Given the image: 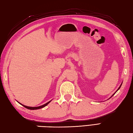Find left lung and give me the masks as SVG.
Listing matches in <instances>:
<instances>
[{
  "mask_svg": "<svg viewBox=\"0 0 133 133\" xmlns=\"http://www.w3.org/2000/svg\"><path fill=\"white\" fill-rule=\"evenodd\" d=\"M121 86H122V85H121V86H120V87H119V89L117 90H117H119V89H120V88H121ZM114 94H113V96H114Z\"/></svg>",
  "mask_w": 133,
  "mask_h": 133,
  "instance_id": "obj_1",
  "label": "left lung"
}]
</instances>
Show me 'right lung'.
<instances>
[{
	"instance_id": "right-lung-1",
	"label": "right lung",
	"mask_w": 133,
	"mask_h": 133,
	"mask_svg": "<svg viewBox=\"0 0 133 133\" xmlns=\"http://www.w3.org/2000/svg\"><path fill=\"white\" fill-rule=\"evenodd\" d=\"M50 101H49L48 102H47L46 104H45L44 105H43L42 106H39V107H27V106H25V105H22V106L24 107L25 108H26L28 109H31V110H35V109H41V108H43L44 107H46L47 104H48L49 102Z\"/></svg>"
}]
</instances>
